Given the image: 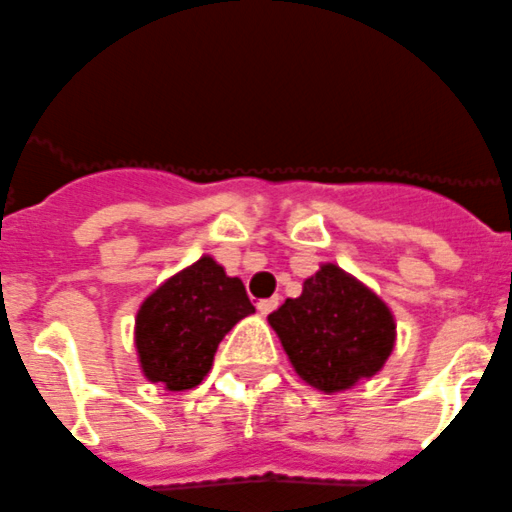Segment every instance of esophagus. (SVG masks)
Wrapping results in <instances>:
<instances>
[{
	"label": "esophagus",
	"instance_id": "34e87169",
	"mask_svg": "<svg viewBox=\"0 0 512 512\" xmlns=\"http://www.w3.org/2000/svg\"><path fill=\"white\" fill-rule=\"evenodd\" d=\"M278 305H280L278 298H267V300H260V303H257V310H260V315H270L272 310L278 308Z\"/></svg>",
	"mask_w": 512,
	"mask_h": 512
}]
</instances>
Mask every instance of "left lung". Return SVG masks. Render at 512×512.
<instances>
[{
  "mask_svg": "<svg viewBox=\"0 0 512 512\" xmlns=\"http://www.w3.org/2000/svg\"><path fill=\"white\" fill-rule=\"evenodd\" d=\"M295 374L323 394H338L384 369L396 343L389 305L333 262L267 315Z\"/></svg>",
  "mask_w": 512,
  "mask_h": 512,
  "instance_id": "left-lung-1",
  "label": "left lung"
}]
</instances>
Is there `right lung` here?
Wrapping results in <instances>:
<instances>
[{"label": "right lung", "instance_id": "right-lung-1", "mask_svg": "<svg viewBox=\"0 0 512 512\" xmlns=\"http://www.w3.org/2000/svg\"><path fill=\"white\" fill-rule=\"evenodd\" d=\"M255 313L240 278L212 255L199 257L148 295L136 313L138 364L151 384L186 391L202 384L219 341Z\"/></svg>", "mask_w": 512, "mask_h": 512}]
</instances>
